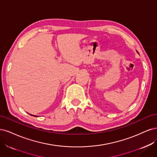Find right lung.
<instances>
[{
    "label": "right lung",
    "mask_w": 157,
    "mask_h": 157,
    "mask_svg": "<svg viewBox=\"0 0 157 157\" xmlns=\"http://www.w3.org/2000/svg\"><path fill=\"white\" fill-rule=\"evenodd\" d=\"M30 115H31V114H30ZM33 115V116H35V115ZM35 117H37V116H35Z\"/></svg>",
    "instance_id": "add662e5"
}]
</instances>
